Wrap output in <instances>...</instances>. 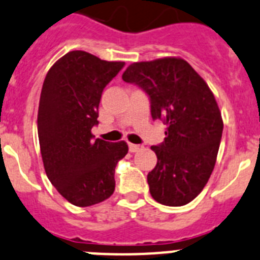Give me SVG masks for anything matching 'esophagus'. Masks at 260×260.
Here are the masks:
<instances>
[{"mask_svg": "<svg viewBox=\"0 0 260 260\" xmlns=\"http://www.w3.org/2000/svg\"><path fill=\"white\" fill-rule=\"evenodd\" d=\"M141 148H142V146L134 145V143H128V151L130 152H137V151H139Z\"/></svg>", "mask_w": 260, "mask_h": 260, "instance_id": "esophagus-1", "label": "esophagus"}]
</instances>
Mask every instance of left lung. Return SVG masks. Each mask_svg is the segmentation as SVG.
Listing matches in <instances>:
<instances>
[{
    "label": "left lung",
    "mask_w": 260,
    "mask_h": 260,
    "mask_svg": "<svg viewBox=\"0 0 260 260\" xmlns=\"http://www.w3.org/2000/svg\"><path fill=\"white\" fill-rule=\"evenodd\" d=\"M148 96L151 117L166 138L151 146L157 163L147 175L152 199L167 206L190 203L204 189L216 164L223 122L216 99L183 59L133 63L122 75Z\"/></svg>",
    "instance_id": "8db88e82"
}]
</instances>
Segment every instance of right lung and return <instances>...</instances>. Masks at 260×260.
<instances>
[{
	"label": "right lung",
	"mask_w": 260,
	"mask_h": 260,
	"mask_svg": "<svg viewBox=\"0 0 260 260\" xmlns=\"http://www.w3.org/2000/svg\"><path fill=\"white\" fill-rule=\"evenodd\" d=\"M123 61H106L71 51L44 79L38 110V137L47 177L76 206L99 204L114 192V170L127 154L126 142L94 139L101 94Z\"/></svg>",
	"instance_id": "add662e5"
}]
</instances>
